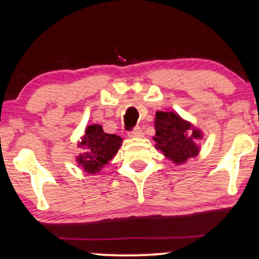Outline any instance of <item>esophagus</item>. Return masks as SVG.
I'll list each match as a JSON object with an SVG mask.
<instances>
[{
    "instance_id": "esophagus-1",
    "label": "esophagus",
    "mask_w": 259,
    "mask_h": 259,
    "mask_svg": "<svg viewBox=\"0 0 259 259\" xmlns=\"http://www.w3.org/2000/svg\"><path fill=\"white\" fill-rule=\"evenodd\" d=\"M127 135L130 136V138H142V135H144V133H142V129L140 126H136L134 127V129L130 132Z\"/></svg>"
}]
</instances>
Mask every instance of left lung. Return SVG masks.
I'll return each instance as SVG.
<instances>
[{"instance_id":"1","label":"left lung","mask_w":259,"mask_h":259,"mask_svg":"<svg viewBox=\"0 0 259 259\" xmlns=\"http://www.w3.org/2000/svg\"><path fill=\"white\" fill-rule=\"evenodd\" d=\"M154 129V147L175 164L185 163L200 152L196 140L202 138V132L194 127L190 121L184 120L178 113L157 112Z\"/></svg>"}]
</instances>
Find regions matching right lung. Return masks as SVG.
Instances as JSON below:
<instances>
[{"label":"right lung","mask_w":259,"mask_h":259,"mask_svg":"<svg viewBox=\"0 0 259 259\" xmlns=\"http://www.w3.org/2000/svg\"><path fill=\"white\" fill-rule=\"evenodd\" d=\"M121 142L123 139L120 136L105 133L99 124L86 126L81 141H79L81 153L76 157V162L85 173H99L101 168L108 164L109 160L115 156Z\"/></svg>","instance_id":"add662e5"}]
</instances>
